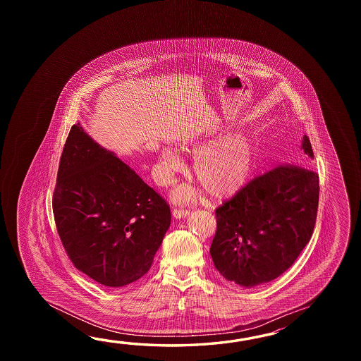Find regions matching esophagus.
Masks as SVG:
<instances>
[{
  "instance_id": "esophagus-1",
  "label": "esophagus",
  "mask_w": 361,
  "mask_h": 361,
  "mask_svg": "<svg viewBox=\"0 0 361 361\" xmlns=\"http://www.w3.org/2000/svg\"><path fill=\"white\" fill-rule=\"evenodd\" d=\"M188 214H190V210H187V209H174V210H173V215H174V218H177V219L185 218Z\"/></svg>"
}]
</instances>
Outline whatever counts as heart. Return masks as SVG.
I'll list each match as a JSON object with an SVG mask.
<instances>
[{
	"label": "heart",
	"mask_w": 361,
	"mask_h": 361,
	"mask_svg": "<svg viewBox=\"0 0 361 361\" xmlns=\"http://www.w3.org/2000/svg\"><path fill=\"white\" fill-rule=\"evenodd\" d=\"M184 149L196 154L193 173L200 183L212 196L224 197L233 195L246 183L254 166V148L249 139L241 134H232L209 146L205 140H195ZM184 170L183 159L176 149L164 147L157 154L154 180L162 187L176 182ZM196 196L190 187L179 188L173 197L178 202H188Z\"/></svg>",
	"instance_id": "obj_1"
}]
</instances>
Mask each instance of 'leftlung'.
<instances>
[{
  "label": "left lung",
  "instance_id": "1",
  "mask_svg": "<svg viewBox=\"0 0 361 361\" xmlns=\"http://www.w3.org/2000/svg\"><path fill=\"white\" fill-rule=\"evenodd\" d=\"M300 148L314 159L307 135ZM319 190V176L303 165H280L254 178L215 210V269L245 288L280 276L312 236Z\"/></svg>",
  "mask_w": 361,
  "mask_h": 361
}]
</instances>
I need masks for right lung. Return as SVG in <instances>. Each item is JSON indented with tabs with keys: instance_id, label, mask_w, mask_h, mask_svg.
<instances>
[{
	"instance_id": "add662e5",
	"label": "right lung",
	"mask_w": 361,
	"mask_h": 361,
	"mask_svg": "<svg viewBox=\"0 0 361 361\" xmlns=\"http://www.w3.org/2000/svg\"><path fill=\"white\" fill-rule=\"evenodd\" d=\"M53 212L75 267L111 288L148 272L171 221L166 201L80 123L63 148Z\"/></svg>"
}]
</instances>
